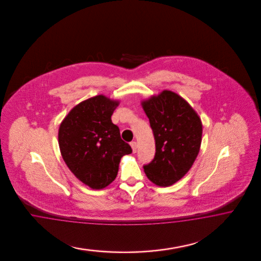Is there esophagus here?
Wrapping results in <instances>:
<instances>
[{
	"label": "esophagus",
	"instance_id": "obj_1",
	"mask_svg": "<svg viewBox=\"0 0 261 261\" xmlns=\"http://www.w3.org/2000/svg\"><path fill=\"white\" fill-rule=\"evenodd\" d=\"M130 145H131V147H132V150H133V152L136 153V152H137V149H138V144H137V142H130Z\"/></svg>",
	"mask_w": 261,
	"mask_h": 261
}]
</instances>
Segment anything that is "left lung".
<instances>
[{
  "mask_svg": "<svg viewBox=\"0 0 261 261\" xmlns=\"http://www.w3.org/2000/svg\"><path fill=\"white\" fill-rule=\"evenodd\" d=\"M153 130L155 157L143 166L151 182L169 187L189 172L200 151L203 125L197 113L176 93L165 90L142 100Z\"/></svg>",
  "mask_w": 261,
  "mask_h": 261,
  "instance_id": "obj_1",
  "label": "left lung"
}]
</instances>
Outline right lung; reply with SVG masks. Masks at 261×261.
I'll return each mask as SVG.
<instances>
[{
	"instance_id": "right-lung-1",
	"label": "right lung",
	"mask_w": 261,
	"mask_h": 261,
	"mask_svg": "<svg viewBox=\"0 0 261 261\" xmlns=\"http://www.w3.org/2000/svg\"><path fill=\"white\" fill-rule=\"evenodd\" d=\"M119 104L105 95H95L75 105L59 126L64 162L79 181L93 190L109 186L118 175L120 159L132 153L111 119Z\"/></svg>"
}]
</instances>
